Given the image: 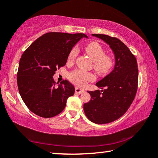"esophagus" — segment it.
Returning <instances> with one entry per match:
<instances>
[{
	"label": "esophagus",
	"instance_id": "34e87169",
	"mask_svg": "<svg viewBox=\"0 0 158 158\" xmlns=\"http://www.w3.org/2000/svg\"><path fill=\"white\" fill-rule=\"evenodd\" d=\"M75 93H76V94H82V93L84 92V90L81 89V88H79L77 87L75 88Z\"/></svg>",
	"mask_w": 158,
	"mask_h": 158
}]
</instances>
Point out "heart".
Returning a JSON list of instances; mask_svg holds the SVG:
<instances>
[{
    "label": "heart",
    "instance_id": "1",
    "mask_svg": "<svg viewBox=\"0 0 158 158\" xmlns=\"http://www.w3.org/2000/svg\"><path fill=\"white\" fill-rule=\"evenodd\" d=\"M85 50L88 56L94 60V68L99 75H105L109 73L113 68L114 62L113 57L109 55H106L102 46L98 42H93L85 47ZM78 49L74 47L71 49L68 55V61L73 62L78 55ZM69 79L73 83L79 86H84L88 81L95 80L92 73H87L82 70H75L69 74Z\"/></svg>",
    "mask_w": 158,
    "mask_h": 158
}]
</instances>
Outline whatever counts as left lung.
Wrapping results in <instances>:
<instances>
[{"mask_svg": "<svg viewBox=\"0 0 158 158\" xmlns=\"http://www.w3.org/2000/svg\"><path fill=\"white\" fill-rule=\"evenodd\" d=\"M109 45L115 55L111 73L98 81L101 90L88 91L90 100L84 103L86 116L92 122L108 124L122 116L135 98L138 85V68L135 56L124 43L106 34H92Z\"/></svg>", "mask_w": 158, "mask_h": 158, "instance_id": "obj_1", "label": "left lung"}]
</instances>
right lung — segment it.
<instances>
[{
	"label": "right lung",
	"instance_id": "1",
	"mask_svg": "<svg viewBox=\"0 0 158 158\" xmlns=\"http://www.w3.org/2000/svg\"><path fill=\"white\" fill-rule=\"evenodd\" d=\"M84 34L49 32L34 41L19 61L17 84L23 102L34 114L51 118L63 111L75 88L64 80L56 83L53 75L65 65L69 53Z\"/></svg>",
	"mask_w": 158,
	"mask_h": 158
}]
</instances>
